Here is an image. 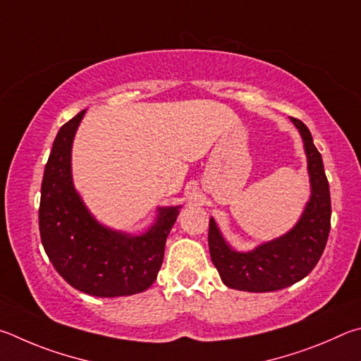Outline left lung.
Returning a JSON list of instances; mask_svg holds the SVG:
<instances>
[{"instance_id":"8db88e82","label":"left lung","mask_w":361,"mask_h":361,"mask_svg":"<svg viewBox=\"0 0 361 361\" xmlns=\"http://www.w3.org/2000/svg\"><path fill=\"white\" fill-rule=\"evenodd\" d=\"M290 118L305 141L312 187L311 200L293 230L245 254L231 250L214 219L209 220L207 241L211 260L230 288L260 293L290 287L311 273L324 254L331 225L330 185L311 131L301 120Z\"/></svg>"}]
</instances>
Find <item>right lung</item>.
<instances>
[{"instance_id":"add662e5","label":"right lung","mask_w":361,"mask_h":361,"mask_svg":"<svg viewBox=\"0 0 361 361\" xmlns=\"http://www.w3.org/2000/svg\"><path fill=\"white\" fill-rule=\"evenodd\" d=\"M85 111L61 126L44 169L39 233L50 263L69 286L112 298L144 292L157 279L164 244L179 207H160L157 222L141 236L104 228L74 190L71 145Z\"/></svg>"}]
</instances>
